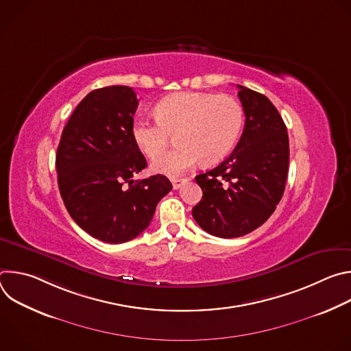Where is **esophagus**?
<instances>
[{"mask_svg": "<svg viewBox=\"0 0 351 351\" xmlns=\"http://www.w3.org/2000/svg\"><path fill=\"white\" fill-rule=\"evenodd\" d=\"M171 182H172V186H173V189L176 190V189H179V187L182 186V183L184 182V179H179V178H172V179H171Z\"/></svg>", "mask_w": 351, "mask_h": 351, "instance_id": "obj_1", "label": "esophagus"}]
</instances>
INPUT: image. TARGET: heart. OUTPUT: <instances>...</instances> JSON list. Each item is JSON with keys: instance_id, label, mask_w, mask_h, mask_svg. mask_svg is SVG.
Returning <instances> with one entry per match:
<instances>
[{"instance_id": "1", "label": "heart", "mask_w": 351, "mask_h": 351, "mask_svg": "<svg viewBox=\"0 0 351 351\" xmlns=\"http://www.w3.org/2000/svg\"><path fill=\"white\" fill-rule=\"evenodd\" d=\"M156 121L137 119L132 137L140 152L157 158L175 134L178 147L153 162V169L179 176L203 158L214 164L226 157L243 130L244 111L236 98L211 93H175L154 107Z\"/></svg>"}]
</instances>
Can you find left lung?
Masks as SVG:
<instances>
[{"mask_svg": "<svg viewBox=\"0 0 351 351\" xmlns=\"http://www.w3.org/2000/svg\"><path fill=\"white\" fill-rule=\"evenodd\" d=\"M245 123L233 153L195 176L203 198L191 211L199 228L217 237H240L275 211L289 171L286 125L268 97L237 84Z\"/></svg>", "mask_w": 351, "mask_h": 351, "instance_id": "left-lung-1", "label": "left lung"}]
</instances>
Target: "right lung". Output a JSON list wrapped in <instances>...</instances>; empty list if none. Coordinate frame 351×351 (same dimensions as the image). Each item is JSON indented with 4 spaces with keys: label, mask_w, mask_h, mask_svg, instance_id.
I'll use <instances>...</instances> for the list:
<instances>
[{
    "label": "right lung",
    "mask_w": 351,
    "mask_h": 351,
    "mask_svg": "<svg viewBox=\"0 0 351 351\" xmlns=\"http://www.w3.org/2000/svg\"><path fill=\"white\" fill-rule=\"evenodd\" d=\"M137 106L132 87L93 90L71 115L57 149L58 187L69 215L106 243L137 237L172 190L164 175L132 179L147 167L132 137Z\"/></svg>",
    "instance_id": "right-lung-1"
}]
</instances>
